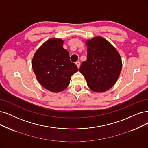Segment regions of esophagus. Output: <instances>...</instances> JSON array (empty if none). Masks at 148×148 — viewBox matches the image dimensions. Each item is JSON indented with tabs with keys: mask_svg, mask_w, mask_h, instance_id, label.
Masks as SVG:
<instances>
[{
	"mask_svg": "<svg viewBox=\"0 0 148 148\" xmlns=\"http://www.w3.org/2000/svg\"><path fill=\"white\" fill-rule=\"evenodd\" d=\"M75 64L77 65V68H79V67H80V62H77L75 63Z\"/></svg>",
	"mask_w": 148,
	"mask_h": 148,
	"instance_id": "34e87169",
	"label": "esophagus"
}]
</instances>
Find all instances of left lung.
<instances>
[{
  "label": "left lung",
  "mask_w": 148,
  "mask_h": 148,
  "mask_svg": "<svg viewBox=\"0 0 148 148\" xmlns=\"http://www.w3.org/2000/svg\"><path fill=\"white\" fill-rule=\"evenodd\" d=\"M87 59L79 71L89 88L95 92L107 91L114 85L122 69V61L116 49L101 36L86 41Z\"/></svg>",
  "instance_id": "left-lung-1"
}]
</instances>
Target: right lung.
<instances>
[{
  "label": "right lung",
  "instance_id": "obj_1",
  "mask_svg": "<svg viewBox=\"0 0 148 148\" xmlns=\"http://www.w3.org/2000/svg\"><path fill=\"white\" fill-rule=\"evenodd\" d=\"M63 41L48 40L38 49L32 60V68L39 83L47 90L58 92L68 87L72 75L78 71L69 53L63 47Z\"/></svg>",
  "mask_w": 148,
  "mask_h": 148
}]
</instances>
